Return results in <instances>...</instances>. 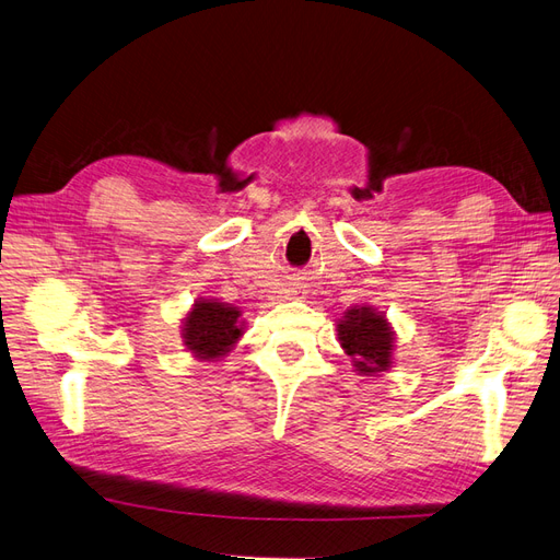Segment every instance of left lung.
<instances>
[{"label":"left lung","mask_w":560,"mask_h":560,"mask_svg":"<svg viewBox=\"0 0 560 560\" xmlns=\"http://www.w3.org/2000/svg\"><path fill=\"white\" fill-rule=\"evenodd\" d=\"M336 331L358 374L376 376L393 366L395 331L383 313L371 306H354L338 319Z\"/></svg>","instance_id":"1"}]
</instances>
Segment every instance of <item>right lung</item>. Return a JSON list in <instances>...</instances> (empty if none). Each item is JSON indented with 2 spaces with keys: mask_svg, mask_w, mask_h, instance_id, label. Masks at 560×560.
I'll list each match as a JSON object with an SVG mask.
<instances>
[{
  "mask_svg": "<svg viewBox=\"0 0 560 560\" xmlns=\"http://www.w3.org/2000/svg\"><path fill=\"white\" fill-rule=\"evenodd\" d=\"M241 311L217 299H200L186 313L182 325L184 346L194 358L214 362L224 358L243 336Z\"/></svg>",
  "mask_w": 560,
  "mask_h": 560,
  "instance_id": "add662e5",
  "label": "right lung"
}]
</instances>
